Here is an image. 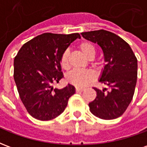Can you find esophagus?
<instances>
[{
	"label": "esophagus",
	"instance_id": "1",
	"mask_svg": "<svg viewBox=\"0 0 147 147\" xmlns=\"http://www.w3.org/2000/svg\"><path fill=\"white\" fill-rule=\"evenodd\" d=\"M76 92H83V90H84V88H80V87H76Z\"/></svg>",
	"mask_w": 147,
	"mask_h": 147
}]
</instances>
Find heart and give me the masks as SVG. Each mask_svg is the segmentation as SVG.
<instances>
[{
	"label": "heart",
	"mask_w": 147,
	"mask_h": 147,
	"mask_svg": "<svg viewBox=\"0 0 147 147\" xmlns=\"http://www.w3.org/2000/svg\"><path fill=\"white\" fill-rule=\"evenodd\" d=\"M80 50L89 60L94 57L96 53L95 47L89 42H83L79 45ZM61 65L64 69L69 67V51L66 49L63 52L61 57ZM94 74L91 71L73 70L67 74L66 79L71 84L77 87H83L94 80Z\"/></svg>",
	"instance_id": "heart-1"
}]
</instances>
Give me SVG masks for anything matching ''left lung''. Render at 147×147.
<instances>
[{"instance_id": "1", "label": "left lung", "mask_w": 147, "mask_h": 147, "mask_svg": "<svg viewBox=\"0 0 147 147\" xmlns=\"http://www.w3.org/2000/svg\"><path fill=\"white\" fill-rule=\"evenodd\" d=\"M86 40L102 48L106 64L99 82L109 86L102 90L94 88L97 97L90 102V110L103 120L120 117L132 100L137 82V59L130 45L123 39L105 30L83 32Z\"/></svg>"}]
</instances>
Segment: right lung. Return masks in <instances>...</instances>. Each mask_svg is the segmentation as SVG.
I'll use <instances>...</instances> for the list:
<instances>
[{
  "label": "right lung",
  "instance_id": "1",
  "mask_svg": "<svg viewBox=\"0 0 147 147\" xmlns=\"http://www.w3.org/2000/svg\"><path fill=\"white\" fill-rule=\"evenodd\" d=\"M80 34L45 33L25 43L14 59V80L23 104L30 116L39 120H50L61 115L68 99L76 93L67 84L53 88L64 77L61 57Z\"/></svg>",
  "mask_w": 147,
  "mask_h": 147
}]
</instances>
